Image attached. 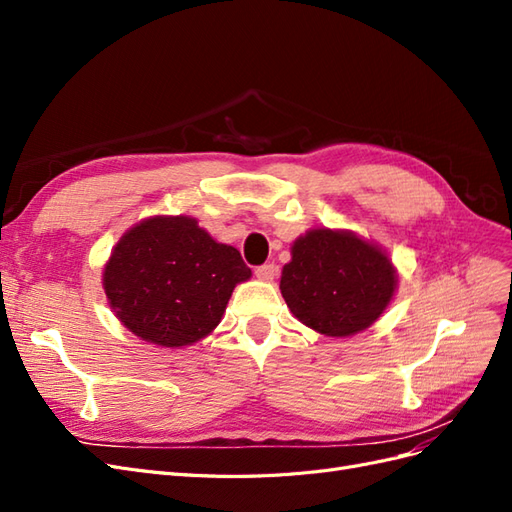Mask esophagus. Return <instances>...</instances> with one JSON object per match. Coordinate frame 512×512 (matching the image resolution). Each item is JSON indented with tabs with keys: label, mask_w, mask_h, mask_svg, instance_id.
<instances>
[{
	"label": "esophagus",
	"mask_w": 512,
	"mask_h": 512,
	"mask_svg": "<svg viewBox=\"0 0 512 512\" xmlns=\"http://www.w3.org/2000/svg\"><path fill=\"white\" fill-rule=\"evenodd\" d=\"M275 265H262V267H256V277L262 282H273L275 277Z\"/></svg>",
	"instance_id": "obj_1"
}]
</instances>
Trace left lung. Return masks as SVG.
Here are the masks:
<instances>
[{"label": "left lung", "instance_id": "obj_1", "mask_svg": "<svg viewBox=\"0 0 512 512\" xmlns=\"http://www.w3.org/2000/svg\"><path fill=\"white\" fill-rule=\"evenodd\" d=\"M386 250L352 230L312 228L292 241L280 290L292 316L327 337L369 329L395 297Z\"/></svg>", "mask_w": 512, "mask_h": 512}]
</instances>
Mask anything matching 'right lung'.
Returning a JSON list of instances; mask_svg holds the SVG:
<instances>
[{"label": "right lung", "mask_w": 512, "mask_h": 512, "mask_svg": "<svg viewBox=\"0 0 512 512\" xmlns=\"http://www.w3.org/2000/svg\"><path fill=\"white\" fill-rule=\"evenodd\" d=\"M252 271L190 215H151L123 232L102 271L117 320L160 348L192 346L222 322Z\"/></svg>", "instance_id": "obj_1"}]
</instances>
